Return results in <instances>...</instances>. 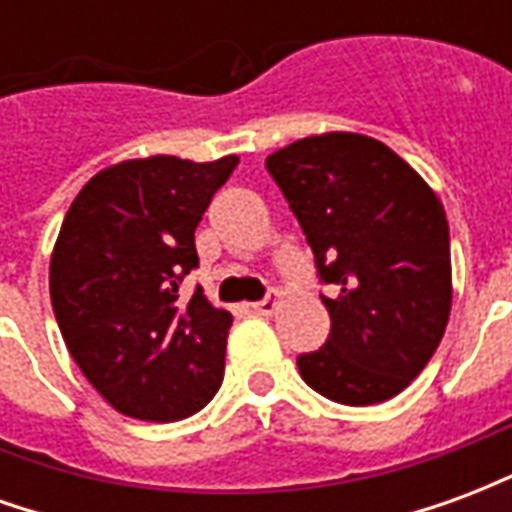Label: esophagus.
I'll list each match as a JSON object with an SVG mask.
<instances>
[{
	"instance_id": "1",
	"label": "esophagus",
	"mask_w": 512,
	"mask_h": 512,
	"mask_svg": "<svg viewBox=\"0 0 512 512\" xmlns=\"http://www.w3.org/2000/svg\"><path fill=\"white\" fill-rule=\"evenodd\" d=\"M277 307H279V296L274 293V296H268V299L252 304V312H257V315H274Z\"/></svg>"
}]
</instances>
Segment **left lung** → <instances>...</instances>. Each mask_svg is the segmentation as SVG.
Here are the masks:
<instances>
[{"mask_svg":"<svg viewBox=\"0 0 512 512\" xmlns=\"http://www.w3.org/2000/svg\"><path fill=\"white\" fill-rule=\"evenodd\" d=\"M307 235L332 332L301 354L307 384L345 406L403 392L439 348L452 307L450 227L436 191L373 136H307L266 158Z\"/></svg>","mask_w":512,"mask_h":512,"instance_id":"8db88e82","label":"left lung"}]
</instances>
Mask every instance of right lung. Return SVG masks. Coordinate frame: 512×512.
<instances>
[{
    "label": "right lung",
    "mask_w": 512,
    "mask_h": 512,
    "mask_svg": "<svg viewBox=\"0 0 512 512\" xmlns=\"http://www.w3.org/2000/svg\"><path fill=\"white\" fill-rule=\"evenodd\" d=\"M238 156L120 161L87 180L51 252L49 290L62 340L120 414L175 422L222 386L233 315L180 282L197 268L194 230Z\"/></svg>",
    "instance_id": "add662e5"
}]
</instances>
